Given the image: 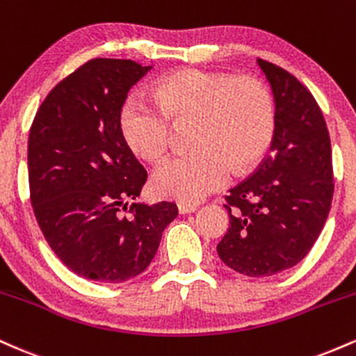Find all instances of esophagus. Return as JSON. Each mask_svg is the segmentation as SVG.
<instances>
[{
    "label": "esophagus",
    "instance_id": "1",
    "mask_svg": "<svg viewBox=\"0 0 356 356\" xmlns=\"http://www.w3.org/2000/svg\"><path fill=\"white\" fill-rule=\"evenodd\" d=\"M177 207H179V212H181V214H191V212H194L195 209H197V206H195V204H191V202H179Z\"/></svg>",
    "mask_w": 356,
    "mask_h": 356
}]
</instances>
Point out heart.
Wrapping results in <instances>:
<instances>
[{"mask_svg": "<svg viewBox=\"0 0 356 356\" xmlns=\"http://www.w3.org/2000/svg\"><path fill=\"white\" fill-rule=\"evenodd\" d=\"M152 97L132 93L120 110L122 136L144 161L167 154L170 122L192 120L187 138L194 149L165 161L152 175L161 197L199 201L229 181L232 169L244 172L259 162L275 137V100L254 76L187 68L157 80Z\"/></svg>", "mask_w": 356, "mask_h": 356, "instance_id": "heart-1", "label": "heart"}]
</instances>
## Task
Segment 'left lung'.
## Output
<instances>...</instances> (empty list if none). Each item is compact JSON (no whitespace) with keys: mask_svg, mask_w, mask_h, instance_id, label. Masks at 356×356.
I'll use <instances>...</instances> for the list:
<instances>
[{"mask_svg":"<svg viewBox=\"0 0 356 356\" xmlns=\"http://www.w3.org/2000/svg\"><path fill=\"white\" fill-rule=\"evenodd\" d=\"M276 104L271 152L226 195L229 229L218 244L224 264L244 276L296 266L313 248L333 199L332 144L320 105L284 68L257 58Z\"/></svg>","mask_w":356,"mask_h":356,"instance_id":"8db88e82","label":"left lung"}]
</instances>
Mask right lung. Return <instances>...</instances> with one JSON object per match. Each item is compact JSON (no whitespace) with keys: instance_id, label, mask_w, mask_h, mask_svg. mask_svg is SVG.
I'll use <instances>...</instances> for the list:
<instances>
[{"instance_id":"add662e5","label":"right lung","mask_w":356,"mask_h":356,"mask_svg":"<svg viewBox=\"0 0 356 356\" xmlns=\"http://www.w3.org/2000/svg\"><path fill=\"white\" fill-rule=\"evenodd\" d=\"M150 67L93 58L63 79L36 112L28 137L35 218L61 263L99 283L140 275L177 216L174 202H132L147 170L127 145L120 110Z\"/></svg>"}]
</instances>
